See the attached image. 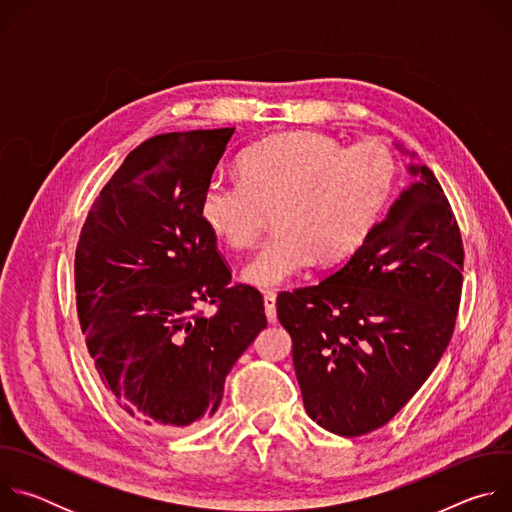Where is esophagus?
Masks as SVG:
<instances>
[{"mask_svg": "<svg viewBox=\"0 0 512 512\" xmlns=\"http://www.w3.org/2000/svg\"><path fill=\"white\" fill-rule=\"evenodd\" d=\"M275 298H277L275 291H263V304H265V314H267V320H269V324H275V322H277Z\"/></svg>", "mask_w": 512, "mask_h": 512, "instance_id": "obj_1", "label": "esophagus"}]
</instances>
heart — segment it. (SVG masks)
Returning <instances> with one entry per match:
<instances>
[{
    "label": "heart",
    "mask_w": 512,
    "mask_h": 512,
    "mask_svg": "<svg viewBox=\"0 0 512 512\" xmlns=\"http://www.w3.org/2000/svg\"><path fill=\"white\" fill-rule=\"evenodd\" d=\"M239 180L210 178L200 196L206 229L233 251L255 245L265 214L277 231L243 267L255 287L285 283L314 263L354 255L387 208L397 168L383 145L344 150L318 131H285L247 148Z\"/></svg>",
    "instance_id": "obj_1"
}]
</instances>
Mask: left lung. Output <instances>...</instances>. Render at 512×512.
I'll return each instance as SVG.
<instances>
[{
  "instance_id": "8db88e82",
  "label": "left lung",
  "mask_w": 512,
  "mask_h": 512,
  "mask_svg": "<svg viewBox=\"0 0 512 512\" xmlns=\"http://www.w3.org/2000/svg\"><path fill=\"white\" fill-rule=\"evenodd\" d=\"M407 172L415 182L338 271L277 296L304 407L344 437L401 411L440 362L458 316L464 247L456 216L427 166Z\"/></svg>"
}]
</instances>
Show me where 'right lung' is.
<instances>
[{
	"label": "right lung",
	"mask_w": 512,
	"mask_h": 512,
	"mask_svg": "<svg viewBox=\"0 0 512 512\" xmlns=\"http://www.w3.org/2000/svg\"><path fill=\"white\" fill-rule=\"evenodd\" d=\"M235 127L150 137L93 202L75 257L77 310L117 405L156 431L212 417L225 379L267 326L263 298L233 285L200 196ZM216 303V315H194Z\"/></svg>",
	"instance_id": "add662e5"
}]
</instances>
